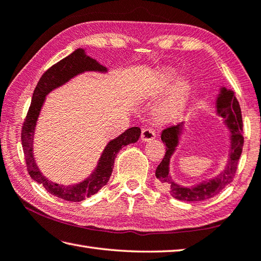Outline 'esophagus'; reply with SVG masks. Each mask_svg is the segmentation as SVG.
<instances>
[{
  "label": "esophagus",
  "instance_id": "1",
  "mask_svg": "<svg viewBox=\"0 0 261 261\" xmlns=\"http://www.w3.org/2000/svg\"><path fill=\"white\" fill-rule=\"evenodd\" d=\"M156 137V132L154 129L151 127H146V129L142 130L141 132V139L144 141H150L152 139H155Z\"/></svg>",
  "mask_w": 261,
  "mask_h": 261
}]
</instances>
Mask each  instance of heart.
<instances>
[{
	"mask_svg": "<svg viewBox=\"0 0 261 261\" xmlns=\"http://www.w3.org/2000/svg\"><path fill=\"white\" fill-rule=\"evenodd\" d=\"M176 71L173 68H164L157 73L154 79L142 84L137 88V96L142 98L157 97L165 93L172 81L175 79ZM189 94H190V84L183 80L176 85L172 94L157 109V119L161 121L172 120L181 113L187 104Z\"/></svg>",
	"mask_w": 261,
	"mask_h": 261,
	"instance_id": "b5f03b06",
	"label": "heart"
}]
</instances>
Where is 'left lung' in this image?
<instances>
[{
    "label": "left lung",
    "mask_w": 261,
    "mask_h": 261,
    "mask_svg": "<svg viewBox=\"0 0 261 261\" xmlns=\"http://www.w3.org/2000/svg\"><path fill=\"white\" fill-rule=\"evenodd\" d=\"M217 112L226 121L229 130H231V154H229L227 166L221 174L214 180L200 183L197 187L186 188L177 186L176 183L171 180L170 174H168L170 158L177 145L178 135L182 130L183 123L170 125L162 131L161 138L166 146V152L160 165L157 166L155 174L158 185L168 190L171 196L177 200L189 202L207 200V199L218 195L224 188H226L233 181L234 176H236L240 156L242 154L244 137L242 135L243 122L241 107H240L233 91L226 90L225 88L222 89V93L217 99Z\"/></svg>",
    "instance_id": "8db88e82"
}]
</instances>
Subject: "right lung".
I'll return each mask as SVG.
<instances>
[{
  "mask_svg": "<svg viewBox=\"0 0 261 261\" xmlns=\"http://www.w3.org/2000/svg\"><path fill=\"white\" fill-rule=\"evenodd\" d=\"M85 71H106V68L98 64L96 60L87 56L85 50L80 48L75 49L72 54L66 56L60 62L50 66L47 71H45L34 90L32 104L29 106L21 130V142L25 165H27L30 177L42 185L50 195L72 202L83 201L86 198L95 195L106 186L111 177L112 171H113L114 160L117 152L122 147L137 142L141 135L140 127L134 126L124 131L116 139L110 141L109 145L105 147L103 154L99 158L98 165L95 168L93 174L79 185L64 187L50 182L42 175L33 156V138L36 122H37L40 109L45 100V96L54 88L62 86L74 75L85 72Z\"/></svg>",
  "mask_w": 261,
  "mask_h": 261,
  "instance_id": "right-lung-1",
  "label": "right lung"
}]
</instances>
